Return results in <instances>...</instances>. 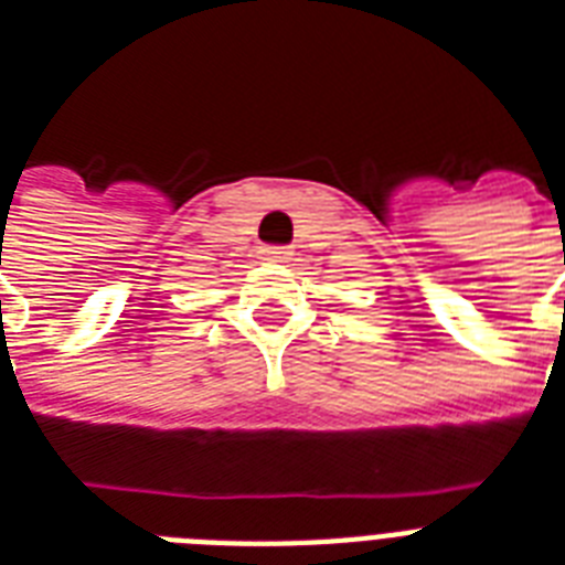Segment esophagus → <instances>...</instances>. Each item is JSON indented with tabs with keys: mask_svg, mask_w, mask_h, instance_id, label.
I'll return each mask as SVG.
<instances>
[{
	"mask_svg": "<svg viewBox=\"0 0 565 565\" xmlns=\"http://www.w3.org/2000/svg\"><path fill=\"white\" fill-rule=\"evenodd\" d=\"M260 255H264V260H273V264H287V260H290V257H292V248H287V246H269V248H264Z\"/></svg>",
	"mask_w": 565,
	"mask_h": 565,
	"instance_id": "obj_1",
	"label": "esophagus"
}]
</instances>
